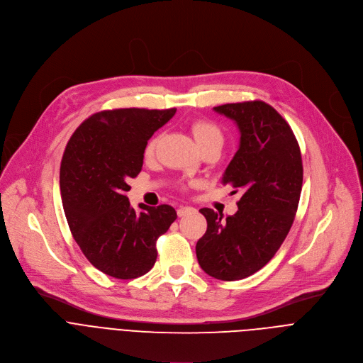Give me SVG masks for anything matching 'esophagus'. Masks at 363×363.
I'll return each mask as SVG.
<instances>
[{
	"label": "esophagus",
	"mask_w": 363,
	"mask_h": 363,
	"mask_svg": "<svg viewBox=\"0 0 363 363\" xmlns=\"http://www.w3.org/2000/svg\"><path fill=\"white\" fill-rule=\"evenodd\" d=\"M195 211H196V210L194 208V206H179L177 214H178V217H185V216L192 214V213H195Z\"/></svg>",
	"instance_id": "34e87169"
}]
</instances>
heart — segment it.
I'll return each instance as SVG.
<instances>
[{"mask_svg":"<svg viewBox=\"0 0 363 363\" xmlns=\"http://www.w3.org/2000/svg\"><path fill=\"white\" fill-rule=\"evenodd\" d=\"M191 130H192V135L196 140V145L201 147V146H205L208 143H218V145H223V132L221 129L211 121H206V119H196L191 123ZM157 143H158V139L157 138H152L146 147H145V155L146 157H152L153 152H155V147H157Z\"/></svg>","mask_w":363,"mask_h":363,"instance_id":"b5f03b06","label":"heart"}]
</instances>
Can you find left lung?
I'll use <instances>...</instances> for the list:
<instances>
[{
  "label": "left lung",
  "mask_w": 363,
  "mask_h": 363,
  "mask_svg": "<svg viewBox=\"0 0 363 363\" xmlns=\"http://www.w3.org/2000/svg\"><path fill=\"white\" fill-rule=\"evenodd\" d=\"M214 111L240 129V146L223 184L241 189L242 196L238 211L227 218L211 208L199 210L206 231L195 251L206 274L234 281L263 269L287 237L300 199L303 164L291 128L266 101L227 103Z\"/></svg>",
  "instance_id": "8db88e82"
}]
</instances>
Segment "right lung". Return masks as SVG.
I'll use <instances>...</instances> for the list:
<instances>
[{
	"instance_id": "1",
	"label": "right lung",
	"mask_w": 363,
	"mask_h": 363,
	"mask_svg": "<svg viewBox=\"0 0 363 363\" xmlns=\"http://www.w3.org/2000/svg\"><path fill=\"white\" fill-rule=\"evenodd\" d=\"M177 109H113L87 118L72 135L60 167V191L70 231L101 273L129 280L157 262V240L177 220L171 205L140 203L126 196L138 177L150 136Z\"/></svg>"
}]
</instances>
